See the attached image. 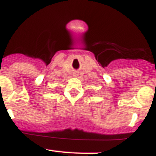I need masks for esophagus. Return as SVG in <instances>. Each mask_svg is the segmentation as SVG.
Instances as JSON below:
<instances>
[{
    "label": "esophagus",
    "mask_w": 156,
    "mask_h": 156,
    "mask_svg": "<svg viewBox=\"0 0 156 156\" xmlns=\"http://www.w3.org/2000/svg\"><path fill=\"white\" fill-rule=\"evenodd\" d=\"M77 75H78V74H77V73H73V76H76Z\"/></svg>",
    "instance_id": "obj_1"
}]
</instances>
